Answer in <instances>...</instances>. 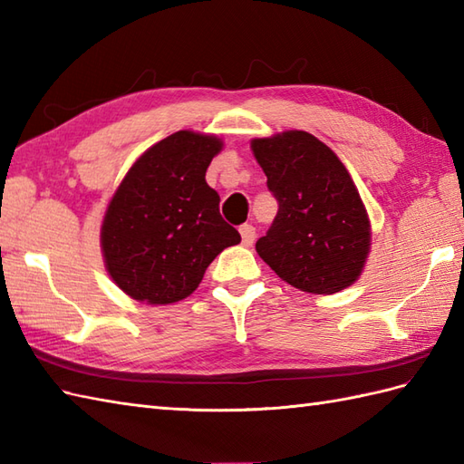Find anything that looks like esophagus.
<instances>
[{"mask_svg":"<svg viewBox=\"0 0 464 464\" xmlns=\"http://www.w3.org/2000/svg\"><path fill=\"white\" fill-rule=\"evenodd\" d=\"M241 243L245 245V247H251L253 241H255V227L253 225H241Z\"/></svg>","mask_w":464,"mask_h":464,"instance_id":"34e87169","label":"esophagus"}]
</instances>
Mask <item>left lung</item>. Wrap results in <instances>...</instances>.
Instances as JSON below:
<instances>
[{"label":"left lung","instance_id":"1","mask_svg":"<svg viewBox=\"0 0 464 464\" xmlns=\"http://www.w3.org/2000/svg\"><path fill=\"white\" fill-rule=\"evenodd\" d=\"M251 151L279 201L271 229L255 245L259 257L304 293L351 287L371 253V221L337 153L299 130L255 137Z\"/></svg>","mask_w":464,"mask_h":464}]
</instances>
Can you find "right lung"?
I'll return each instance as SVG.
<instances>
[{
  "label": "right lung",
  "mask_w": 464,
  "mask_h": 464,
  "mask_svg": "<svg viewBox=\"0 0 464 464\" xmlns=\"http://www.w3.org/2000/svg\"><path fill=\"white\" fill-rule=\"evenodd\" d=\"M221 150L217 135L177 131L137 157L117 185L100 241L107 273L131 299L169 304L189 297L217 255L241 241L205 181Z\"/></svg>",
  "instance_id": "1"
}]
</instances>
